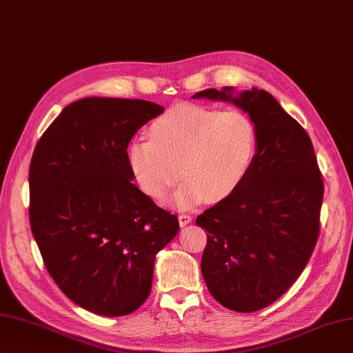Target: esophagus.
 <instances>
[{
  "label": "esophagus",
  "instance_id": "34e87169",
  "mask_svg": "<svg viewBox=\"0 0 353 353\" xmlns=\"http://www.w3.org/2000/svg\"><path fill=\"white\" fill-rule=\"evenodd\" d=\"M191 220H192L191 215H188V214H181V215H179V224H181L182 228L186 226V224H190Z\"/></svg>",
  "mask_w": 353,
  "mask_h": 353
}]
</instances>
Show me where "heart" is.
Segmentation results:
<instances>
[{"label":"heart","instance_id":"b5f03b06","mask_svg":"<svg viewBox=\"0 0 353 353\" xmlns=\"http://www.w3.org/2000/svg\"><path fill=\"white\" fill-rule=\"evenodd\" d=\"M256 150V127L243 112L179 104L154 119L148 139L132 142L127 157L139 188L154 200L167 196L182 174L172 205L190 208L234 194Z\"/></svg>","mask_w":353,"mask_h":353}]
</instances>
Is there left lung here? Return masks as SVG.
Returning a JSON list of instances; mask_svg holds the SVG:
<instances>
[{"label": "left lung", "instance_id": "left-lung-1", "mask_svg": "<svg viewBox=\"0 0 353 353\" xmlns=\"http://www.w3.org/2000/svg\"><path fill=\"white\" fill-rule=\"evenodd\" d=\"M192 99L232 101L250 115L258 150L245 181L196 220L208 243L201 274L216 302L253 312L302 274L317 244L323 179L308 133L272 94L205 89Z\"/></svg>", "mask_w": 353, "mask_h": 353}]
</instances>
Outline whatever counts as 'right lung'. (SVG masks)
<instances>
[{"label":"right lung","mask_w":353,"mask_h":353,"mask_svg":"<svg viewBox=\"0 0 353 353\" xmlns=\"http://www.w3.org/2000/svg\"><path fill=\"white\" fill-rule=\"evenodd\" d=\"M163 108L145 100L81 99L37 141L30 162V226L52 281L74 303L127 316L152 291L156 253L176 215L133 185L127 145Z\"/></svg>","instance_id":"add662e5"}]
</instances>
